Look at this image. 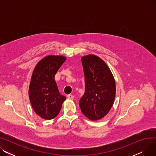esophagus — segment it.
<instances>
[{
  "label": "esophagus",
  "instance_id": "esophagus-1",
  "mask_svg": "<svg viewBox=\"0 0 156 156\" xmlns=\"http://www.w3.org/2000/svg\"><path fill=\"white\" fill-rule=\"evenodd\" d=\"M67 98L68 99H74V96L71 94H69L67 95Z\"/></svg>",
  "mask_w": 156,
  "mask_h": 156
}]
</instances>
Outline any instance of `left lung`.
I'll return each mask as SVG.
<instances>
[{
	"instance_id": "obj_1",
	"label": "left lung",
	"mask_w": 156,
	"mask_h": 156,
	"mask_svg": "<svg viewBox=\"0 0 156 156\" xmlns=\"http://www.w3.org/2000/svg\"><path fill=\"white\" fill-rule=\"evenodd\" d=\"M85 91L79 102L81 111L92 121L101 119L110 111L116 96V83L106 63L95 55L81 57Z\"/></svg>"
}]
</instances>
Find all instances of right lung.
I'll list each match as a JSON object with an SVG mask.
<instances>
[{
    "label": "right lung",
    "instance_id": "add662e5",
    "mask_svg": "<svg viewBox=\"0 0 156 156\" xmlns=\"http://www.w3.org/2000/svg\"><path fill=\"white\" fill-rule=\"evenodd\" d=\"M66 60L62 55H47L36 65L29 87V98L33 109L40 117L50 120L58 115L63 102L54 79L55 75Z\"/></svg>",
    "mask_w": 156,
    "mask_h": 156
}]
</instances>
